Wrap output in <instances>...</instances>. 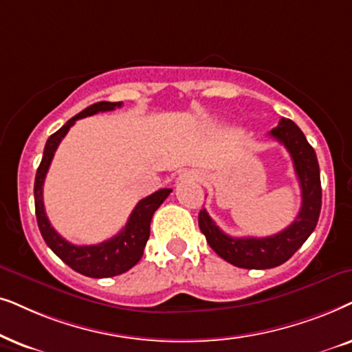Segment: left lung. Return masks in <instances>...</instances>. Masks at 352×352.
<instances>
[{
    "mask_svg": "<svg viewBox=\"0 0 352 352\" xmlns=\"http://www.w3.org/2000/svg\"><path fill=\"white\" fill-rule=\"evenodd\" d=\"M270 137L288 149L301 186V209L294 222L277 235L233 238L220 230L204 209L198 215L199 228L209 246L222 259L241 269H272L287 262L314 232L320 215V170L314 148L289 119L280 120L277 127L270 130Z\"/></svg>",
    "mask_w": 352,
    "mask_h": 352,
    "instance_id": "1",
    "label": "left lung"
}]
</instances>
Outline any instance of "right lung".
Listing matches in <instances>:
<instances>
[{
	"label": "right lung",
	"mask_w": 352,
	"mask_h": 352,
	"mask_svg": "<svg viewBox=\"0 0 352 352\" xmlns=\"http://www.w3.org/2000/svg\"><path fill=\"white\" fill-rule=\"evenodd\" d=\"M122 102H109V101H100L95 104L88 106L83 109L80 114L74 116L60 127L58 132H54L48 138L45 144L43 157L38 166L35 175V214L36 222H38V228L41 236L46 245L51 248V251L59 257L60 261L65 262L70 269H74L78 274L85 275V277L91 278H107L116 277V275L124 274L132 269L137 262L142 259L144 246L149 238V225H151L153 214L156 209L164 203V199L170 195L172 188H162L156 191V193L146 196L130 214V217L125 223V227L117 233L116 236L109 238V240L100 243V245H90V246H77L64 240L58 232L51 227L48 217L45 212L43 204V184L46 172L53 161L56 149H58L59 143L67 135L69 129L75 124V120L82 119V117H88L98 112L112 111L116 107H120Z\"/></svg>",
	"instance_id": "obj_1"
}]
</instances>
